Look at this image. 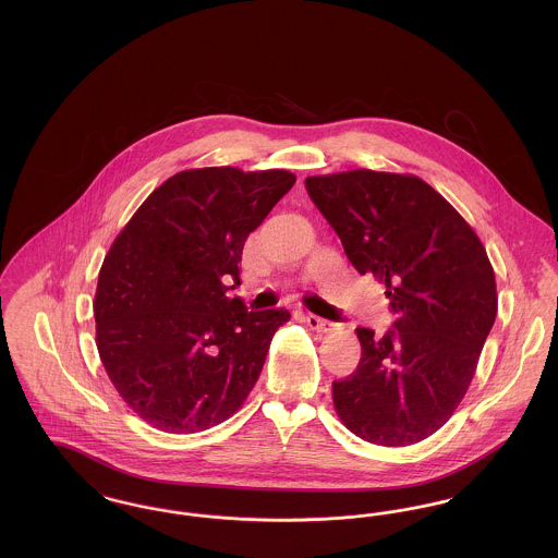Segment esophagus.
Here are the masks:
<instances>
[{
	"mask_svg": "<svg viewBox=\"0 0 558 558\" xmlns=\"http://www.w3.org/2000/svg\"><path fill=\"white\" fill-rule=\"evenodd\" d=\"M305 322H307V326H310L312 330H316V332H330V330H335V324H332V322L319 318V316H314V314H307Z\"/></svg>",
	"mask_w": 558,
	"mask_h": 558,
	"instance_id": "esophagus-1",
	"label": "esophagus"
}]
</instances>
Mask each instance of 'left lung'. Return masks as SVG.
Here are the masks:
<instances>
[{
	"instance_id": "1",
	"label": "left lung",
	"mask_w": 558,
	"mask_h": 558,
	"mask_svg": "<svg viewBox=\"0 0 558 558\" xmlns=\"http://www.w3.org/2000/svg\"><path fill=\"white\" fill-rule=\"evenodd\" d=\"M305 187L360 274L387 287L393 328H357L362 360L332 383L341 423L364 441L412 446L450 421L498 314L475 230L416 175L353 169Z\"/></svg>"
}]
</instances>
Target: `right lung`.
Returning a JSON list of instances; mask_svg holds the SVG:
<instances>
[{
    "instance_id": "obj_1",
    "label": "right lung",
    "mask_w": 558,
    "mask_h": 558,
    "mask_svg": "<svg viewBox=\"0 0 558 558\" xmlns=\"http://www.w3.org/2000/svg\"><path fill=\"white\" fill-rule=\"evenodd\" d=\"M291 171L203 167L162 182L105 257L94 299L110 383L148 425L198 433L239 412L287 310L228 299L248 234L294 184Z\"/></svg>"
}]
</instances>
